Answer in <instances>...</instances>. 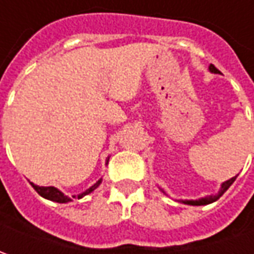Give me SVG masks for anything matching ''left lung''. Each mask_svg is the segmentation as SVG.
<instances>
[{
  "instance_id": "obj_1",
  "label": "left lung",
  "mask_w": 254,
  "mask_h": 254,
  "mask_svg": "<svg viewBox=\"0 0 254 254\" xmlns=\"http://www.w3.org/2000/svg\"><path fill=\"white\" fill-rule=\"evenodd\" d=\"M209 70L212 73H220L219 70L213 66V64H210L209 66ZM236 180V177H233V178H230V180L225 181L223 184H222V187H220V190L216 193V195H209V196H205V198H200V199L196 200H182L184 203H187V205H193V206H200V205H208V203H212V202H215V200H218L226 192V190H229V187L235 182Z\"/></svg>"
}]
</instances>
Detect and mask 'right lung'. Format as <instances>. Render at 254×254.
Returning <instances> with one entry per match:
<instances>
[{"mask_svg":"<svg viewBox=\"0 0 254 254\" xmlns=\"http://www.w3.org/2000/svg\"><path fill=\"white\" fill-rule=\"evenodd\" d=\"M100 182L102 180H99L94 185H92L89 190H86L84 192H82L80 195H77V196H73V198H77V199H80V198H83L84 195H87V193H90L93 190H96L99 185H100ZM31 185H32V188H34L41 196H44L45 199H49V200H54V202H59V203H66V202H70L72 198H69V196H66L64 192H61L59 190H56L55 187H38V185H35L31 182Z\"/></svg>","mask_w":254,"mask_h":254,"instance_id":"add662e5","label":"right lung"}]
</instances>
